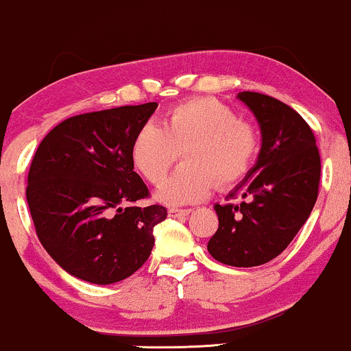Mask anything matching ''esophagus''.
Returning a JSON list of instances; mask_svg holds the SVG:
<instances>
[{"label": "esophagus", "instance_id": "esophagus-1", "mask_svg": "<svg viewBox=\"0 0 351 351\" xmlns=\"http://www.w3.org/2000/svg\"><path fill=\"white\" fill-rule=\"evenodd\" d=\"M189 213H191V209H178V208H171L170 211H168V216H170V217H183V216H188Z\"/></svg>", "mask_w": 351, "mask_h": 351}]
</instances>
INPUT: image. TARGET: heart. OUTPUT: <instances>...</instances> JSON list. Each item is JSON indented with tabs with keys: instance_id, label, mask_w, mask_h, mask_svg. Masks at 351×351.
Returning <instances> with one entry per match:
<instances>
[{
	"instance_id": "b5f03b06",
	"label": "heart",
	"mask_w": 351,
	"mask_h": 351,
	"mask_svg": "<svg viewBox=\"0 0 351 351\" xmlns=\"http://www.w3.org/2000/svg\"><path fill=\"white\" fill-rule=\"evenodd\" d=\"M261 152V134L251 122L237 119L216 99H189L176 104L163 127L145 123L132 142L135 170L150 184H160L183 155V168L173 173L156 191L168 206L204 199L216 181L231 188L245 178Z\"/></svg>"
}]
</instances>
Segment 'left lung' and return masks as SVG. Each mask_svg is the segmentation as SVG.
Wrapping results in <instances>:
<instances>
[{
  "mask_svg": "<svg viewBox=\"0 0 351 351\" xmlns=\"http://www.w3.org/2000/svg\"><path fill=\"white\" fill-rule=\"evenodd\" d=\"M237 97L256 115L263 147L252 170L228 196H241L243 203L215 206L219 228L208 251L226 265L254 267L279 256L308 219L322 165L312 128L292 107L259 92Z\"/></svg>",
  "mask_w": 351,
  "mask_h": 351,
  "instance_id": "obj_1",
  "label": "left lung"
}]
</instances>
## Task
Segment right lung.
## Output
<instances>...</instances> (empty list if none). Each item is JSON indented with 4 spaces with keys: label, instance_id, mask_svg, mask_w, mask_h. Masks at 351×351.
I'll return each instance as SVG.
<instances>
[{
    "label": "right lung",
    "instance_id": "right-lung-1",
    "mask_svg": "<svg viewBox=\"0 0 351 351\" xmlns=\"http://www.w3.org/2000/svg\"><path fill=\"white\" fill-rule=\"evenodd\" d=\"M156 102L74 115L43 138L27 173L36 234L64 271L92 284L123 280L145 264L167 217L134 171L130 148Z\"/></svg>",
    "mask_w": 351,
    "mask_h": 351
}]
</instances>
